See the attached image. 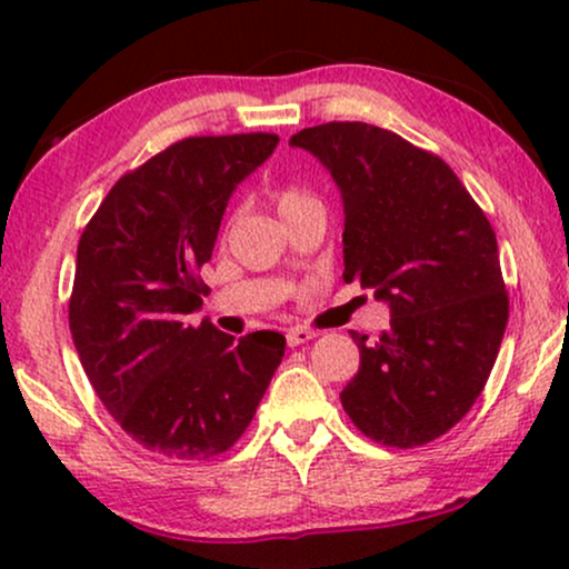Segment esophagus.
<instances>
[{
  "mask_svg": "<svg viewBox=\"0 0 569 569\" xmlns=\"http://www.w3.org/2000/svg\"><path fill=\"white\" fill-rule=\"evenodd\" d=\"M318 335L312 329H305V326H297V329H289L286 331V342H289V348H299V345L310 342V339H316Z\"/></svg>",
  "mask_w": 569,
  "mask_h": 569,
  "instance_id": "1",
  "label": "esophagus"
}]
</instances>
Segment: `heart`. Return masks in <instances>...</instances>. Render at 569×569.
Segmentation results:
<instances>
[{
	"instance_id": "heart-1",
	"label": "heart",
	"mask_w": 569,
	"mask_h": 569,
	"mask_svg": "<svg viewBox=\"0 0 569 569\" xmlns=\"http://www.w3.org/2000/svg\"><path fill=\"white\" fill-rule=\"evenodd\" d=\"M276 206H278V213L280 217H289L291 211H299V208L305 206H318V198L312 192H307L302 187H280L276 189Z\"/></svg>"
}]
</instances>
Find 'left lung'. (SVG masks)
<instances>
[{
    "label": "left lung",
    "instance_id": "obj_1",
    "mask_svg": "<svg viewBox=\"0 0 569 569\" xmlns=\"http://www.w3.org/2000/svg\"><path fill=\"white\" fill-rule=\"evenodd\" d=\"M345 202V283L390 305L380 339L352 331L358 375L339 393L352 426L411 449L455 428L485 390L508 323L498 240L439 154L367 122L291 136Z\"/></svg>",
    "mask_w": 569,
    "mask_h": 569
}]
</instances>
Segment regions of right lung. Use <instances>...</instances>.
I'll use <instances>...</instances> for the list:
<instances>
[{
  "mask_svg": "<svg viewBox=\"0 0 569 569\" xmlns=\"http://www.w3.org/2000/svg\"><path fill=\"white\" fill-rule=\"evenodd\" d=\"M276 133L192 136L109 189L77 246L69 329L96 396L143 449L208 460L257 415L283 358L278 331L234 337L189 323L234 187Z\"/></svg>",
  "mask_w": 569,
  "mask_h": 569,
  "instance_id": "add662e5",
  "label": "right lung"
}]
</instances>
